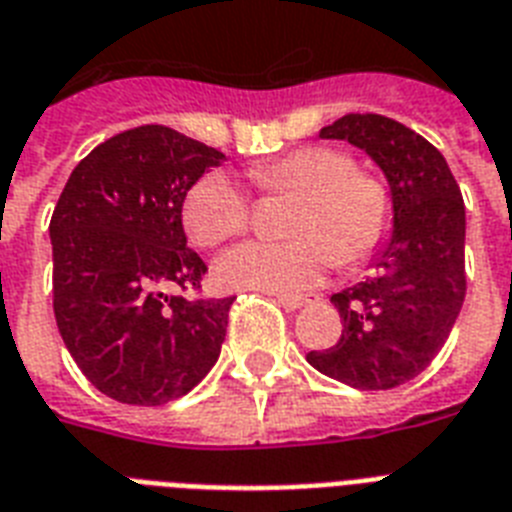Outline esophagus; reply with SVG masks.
Listing matches in <instances>:
<instances>
[{"label":"esophagus","mask_w":512,"mask_h":512,"mask_svg":"<svg viewBox=\"0 0 512 512\" xmlns=\"http://www.w3.org/2000/svg\"><path fill=\"white\" fill-rule=\"evenodd\" d=\"M319 297L316 295H303V297H295V295H276V303L281 308H287V311H297V308H303V305H311L316 303Z\"/></svg>","instance_id":"34e87169"}]
</instances>
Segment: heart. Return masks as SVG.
<instances>
[{
    "mask_svg": "<svg viewBox=\"0 0 512 512\" xmlns=\"http://www.w3.org/2000/svg\"><path fill=\"white\" fill-rule=\"evenodd\" d=\"M252 180L271 196H295L284 220L287 241H249L217 263V279L233 289L295 295L319 284L329 265H358L390 231V196L380 180L356 172L345 151L308 146L252 167ZM183 225L199 247H217L244 233L249 201L225 172H207L183 199Z\"/></svg>",
    "mask_w": 512,
    "mask_h": 512,
    "instance_id": "obj_1",
    "label": "heart"
}]
</instances>
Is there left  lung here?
I'll use <instances>...</instances> for the list:
<instances>
[{
	"instance_id": "left-lung-1",
	"label": "left lung",
	"mask_w": 512,
	"mask_h": 512,
	"mask_svg": "<svg viewBox=\"0 0 512 512\" xmlns=\"http://www.w3.org/2000/svg\"><path fill=\"white\" fill-rule=\"evenodd\" d=\"M361 148L388 180L393 231L377 273L332 295L342 335L308 364L358 390H390L425 372L465 300V201L449 164L414 130L377 114H348L319 132Z\"/></svg>"
}]
</instances>
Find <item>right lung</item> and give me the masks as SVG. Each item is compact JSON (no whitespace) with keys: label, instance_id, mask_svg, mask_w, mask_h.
Segmentation results:
<instances>
[{"label":"right lung","instance_id":"right-lung-1","mask_svg":"<svg viewBox=\"0 0 512 512\" xmlns=\"http://www.w3.org/2000/svg\"><path fill=\"white\" fill-rule=\"evenodd\" d=\"M225 156L146 124L76 164L50 220L52 305L84 377L108 398L159 406L215 366L233 297L185 300L207 265L183 231L188 188Z\"/></svg>","mask_w":512,"mask_h":512}]
</instances>
